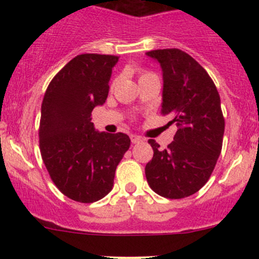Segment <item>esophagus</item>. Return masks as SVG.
I'll list each match as a JSON object with an SVG mask.
<instances>
[{
	"mask_svg": "<svg viewBox=\"0 0 259 259\" xmlns=\"http://www.w3.org/2000/svg\"><path fill=\"white\" fill-rule=\"evenodd\" d=\"M130 140H132L133 144H137V143L143 142V138H142V137H139V135H134V134H132V135H130Z\"/></svg>",
	"mask_w": 259,
	"mask_h": 259,
	"instance_id": "obj_1",
	"label": "esophagus"
}]
</instances>
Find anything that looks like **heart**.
I'll list each match as a JSON object with an SVG mask.
<instances>
[{
  "label": "heart",
  "mask_w": 259,
  "mask_h": 259,
  "mask_svg": "<svg viewBox=\"0 0 259 259\" xmlns=\"http://www.w3.org/2000/svg\"><path fill=\"white\" fill-rule=\"evenodd\" d=\"M146 75H150L149 74V72H143L142 75H140V79H142V77H144V76H146Z\"/></svg>",
  "instance_id": "heart-1"
}]
</instances>
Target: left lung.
I'll list each match as a JSON object with an SVG mask.
<instances>
[{
    "label": "left lung",
    "mask_w": 259,
    "mask_h": 259,
    "mask_svg": "<svg viewBox=\"0 0 259 259\" xmlns=\"http://www.w3.org/2000/svg\"><path fill=\"white\" fill-rule=\"evenodd\" d=\"M163 70L161 114L170 115L178 126L174 140L154 150L146 164L148 184L156 194L182 199L197 193L209 179L222 151L224 117L221 98L208 72L187 52L179 49L146 52Z\"/></svg>",
    "instance_id": "left-lung-1"
}]
</instances>
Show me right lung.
Segmentation results:
<instances>
[{
    "instance_id": "1",
    "label": "right lung",
    "mask_w": 259,
    "mask_h": 259,
    "mask_svg": "<svg viewBox=\"0 0 259 259\" xmlns=\"http://www.w3.org/2000/svg\"><path fill=\"white\" fill-rule=\"evenodd\" d=\"M117 60L114 55H77L55 75L41 105L42 160L60 192L80 203L109 194L130 146L126 134L99 133L91 122L93 109L108 98Z\"/></svg>"
}]
</instances>
